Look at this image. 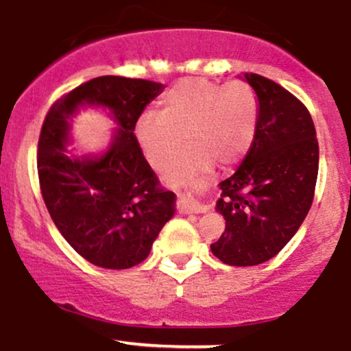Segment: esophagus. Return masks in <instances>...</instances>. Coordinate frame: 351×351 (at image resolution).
<instances>
[{"mask_svg":"<svg viewBox=\"0 0 351 351\" xmlns=\"http://www.w3.org/2000/svg\"><path fill=\"white\" fill-rule=\"evenodd\" d=\"M180 211L184 213V215H189V213L199 215V213H206L208 206H204V204H199V203H195V201H191L184 195H181L180 196Z\"/></svg>","mask_w":351,"mask_h":351,"instance_id":"esophagus-1","label":"esophagus"}]
</instances>
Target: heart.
<instances>
[{
	"mask_svg": "<svg viewBox=\"0 0 351 351\" xmlns=\"http://www.w3.org/2000/svg\"><path fill=\"white\" fill-rule=\"evenodd\" d=\"M259 102L245 80H180L165 94L162 114L147 112L136 123V138L153 167L167 165L184 143L189 147L167 168L173 183L217 163L232 167L256 138Z\"/></svg>",
	"mask_w": 351,
	"mask_h": 351,
	"instance_id": "b5f03b06",
	"label": "heart"
}]
</instances>
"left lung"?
Returning a JSON list of instances; mask_svg holds the SVG:
<instances>
[{
	"label": "left lung",
	"instance_id": "obj_1",
	"mask_svg": "<svg viewBox=\"0 0 351 351\" xmlns=\"http://www.w3.org/2000/svg\"><path fill=\"white\" fill-rule=\"evenodd\" d=\"M259 99L251 150L221 181L216 209L226 229L211 251L229 265H257L279 254L304 223L318 175V140L307 107L287 88L245 72Z\"/></svg>",
	"mask_w": 351,
	"mask_h": 351
}]
</instances>
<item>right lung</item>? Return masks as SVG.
Returning a JSON list of instances; mask_svg holds the SVG:
<instances>
[{"label": "right lung", "mask_w": 351, "mask_h": 351, "mask_svg": "<svg viewBox=\"0 0 351 351\" xmlns=\"http://www.w3.org/2000/svg\"><path fill=\"white\" fill-rule=\"evenodd\" d=\"M163 86L145 79L102 75L52 104L38 142L39 186L64 239L90 264L128 269L150 254L175 213V193L160 184L134 134L143 108ZM110 108L121 128L99 159L65 155L69 119L79 105Z\"/></svg>", "instance_id": "right-lung-1"}]
</instances>
